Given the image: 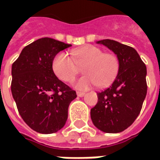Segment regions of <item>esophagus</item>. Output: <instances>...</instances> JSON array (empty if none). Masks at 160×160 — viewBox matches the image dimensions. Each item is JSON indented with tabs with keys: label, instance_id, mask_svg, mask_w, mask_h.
Returning a JSON list of instances; mask_svg holds the SVG:
<instances>
[{
	"label": "esophagus",
	"instance_id": "34e87169",
	"mask_svg": "<svg viewBox=\"0 0 160 160\" xmlns=\"http://www.w3.org/2000/svg\"><path fill=\"white\" fill-rule=\"evenodd\" d=\"M85 95H86L85 92H77V96H78V97H84Z\"/></svg>",
	"mask_w": 160,
	"mask_h": 160
}]
</instances>
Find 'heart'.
<instances>
[{
	"mask_svg": "<svg viewBox=\"0 0 160 160\" xmlns=\"http://www.w3.org/2000/svg\"><path fill=\"white\" fill-rule=\"evenodd\" d=\"M72 56L60 52L52 61V69L62 81H71L78 71L77 64H83L82 71L87 73L73 81V87L79 90H87L91 87H106L115 80L119 70L118 56L104 51L94 45H86L73 49Z\"/></svg>",
	"mask_w": 160,
	"mask_h": 160,
	"instance_id": "1",
	"label": "heart"
}]
</instances>
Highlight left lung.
Here are the masks:
<instances>
[{"label":"left lung","instance_id":"8db88e82","mask_svg":"<svg viewBox=\"0 0 160 160\" xmlns=\"http://www.w3.org/2000/svg\"><path fill=\"white\" fill-rule=\"evenodd\" d=\"M117 55L119 70L114 82L98 94L91 110L94 126L104 133H120L133 123L141 112L147 95V67L130 46L111 39L98 41Z\"/></svg>","mask_w":160,"mask_h":160}]
</instances>
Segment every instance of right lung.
I'll use <instances>...</instances> for the list:
<instances>
[{"mask_svg": "<svg viewBox=\"0 0 160 160\" xmlns=\"http://www.w3.org/2000/svg\"><path fill=\"white\" fill-rule=\"evenodd\" d=\"M70 46L42 38L26 46L12 63V98L25 122L40 134H53L64 127L68 106L77 97L52 69L55 56Z\"/></svg>", "mask_w": 160, "mask_h": 160, "instance_id": "obj_1", "label": "right lung"}]
</instances>
